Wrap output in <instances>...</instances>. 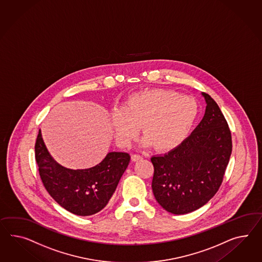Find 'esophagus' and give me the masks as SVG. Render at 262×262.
I'll return each mask as SVG.
<instances>
[{"label": "esophagus", "instance_id": "obj_1", "mask_svg": "<svg viewBox=\"0 0 262 262\" xmlns=\"http://www.w3.org/2000/svg\"><path fill=\"white\" fill-rule=\"evenodd\" d=\"M131 160H132V161H141V160H142V157L140 156V155H132V156H131Z\"/></svg>", "mask_w": 262, "mask_h": 262}]
</instances>
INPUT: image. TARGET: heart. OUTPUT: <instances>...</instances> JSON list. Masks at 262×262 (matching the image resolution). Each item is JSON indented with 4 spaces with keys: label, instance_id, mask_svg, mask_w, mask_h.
Returning <instances> with one entry per match:
<instances>
[{
    "label": "heart",
    "instance_id": "b5f03b06",
    "mask_svg": "<svg viewBox=\"0 0 262 262\" xmlns=\"http://www.w3.org/2000/svg\"><path fill=\"white\" fill-rule=\"evenodd\" d=\"M200 112L194 98L167 89H149L130 95L121 109L111 113L115 139L127 145L141 125L143 146L158 151L178 147L187 138Z\"/></svg>",
    "mask_w": 262,
    "mask_h": 262
}]
</instances>
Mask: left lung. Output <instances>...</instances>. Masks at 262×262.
<instances>
[{
  "label": "left lung",
  "mask_w": 262,
  "mask_h": 262,
  "mask_svg": "<svg viewBox=\"0 0 262 262\" xmlns=\"http://www.w3.org/2000/svg\"><path fill=\"white\" fill-rule=\"evenodd\" d=\"M202 95L206 108L199 125L178 147L151 158L155 199L174 215L195 211L215 195L232 153L227 121L213 98Z\"/></svg>",
  "instance_id": "left-lung-1"
}]
</instances>
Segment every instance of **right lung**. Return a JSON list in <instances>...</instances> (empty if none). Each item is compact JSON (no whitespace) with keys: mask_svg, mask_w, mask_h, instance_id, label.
I'll list each match as a JSON object with an SVG mask.
<instances>
[{"mask_svg":"<svg viewBox=\"0 0 262 262\" xmlns=\"http://www.w3.org/2000/svg\"><path fill=\"white\" fill-rule=\"evenodd\" d=\"M35 158L41 181L54 201L68 212L81 216L94 215L106 206L130 161L128 153L109 152L93 167H64L48 152L40 129Z\"/></svg>","mask_w":262,"mask_h":262,"instance_id":"add662e5","label":"right lung"}]
</instances>
